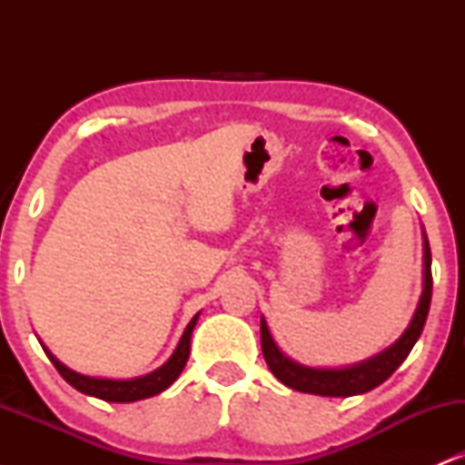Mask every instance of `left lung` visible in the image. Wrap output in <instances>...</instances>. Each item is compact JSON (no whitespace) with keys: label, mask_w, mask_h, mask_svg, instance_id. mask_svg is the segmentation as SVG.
<instances>
[{"label":"left lung","mask_w":465,"mask_h":465,"mask_svg":"<svg viewBox=\"0 0 465 465\" xmlns=\"http://www.w3.org/2000/svg\"><path fill=\"white\" fill-rule=\"evenodd\" d=\"M424 236V280H421V295L415 308L413 319L407 325L402 336L381 354L371 359L356 362L348 367H308L302 362L292 361L284 351L277 348L273 336L269 332L264 317H260V339H262V354L269 370L282 385L295 389L302 393H314V396L328 398H348L359 396V393L371 391L373 387L382 385L393 371L402 365L409 351L413 350L415 341L420 339L424 330L426 317H429L430 295H433V275H430V247L429 238Z\"/></svg>","instance_id":"8db88e82"}]
</instances>
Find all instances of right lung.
<instances>
[{"mask_svg":"<svg viewBox=\"0 0 465 465\" xmlns=\"http://www.w3.org/2000/svg\"><path fill=\"white\" fill-rule=\"evenodd\" d=\"M199 314L201 312H196L194 317H192V322L185 325L183 334H181V339H179L177 348H174V351H173V356H170V359L165 361L162 367H157L154 371L146 373V376L129 378V381L84 376V373H78V371L69 370L67 365H63V362L45 348V345H44V350H45L47 359L54 362L58 373H61V376L65 378V381L74 389H78L80 393H84V396L106 400V402H135V400L157 396V393H162L163 389H168L181 376L185 362H188L192 332H194V325H196V322H199Z\"/></svg>","mask_w":465,"mask_h":465,"instance_id":"add662e5","label":"right lung"}]
</instances>
